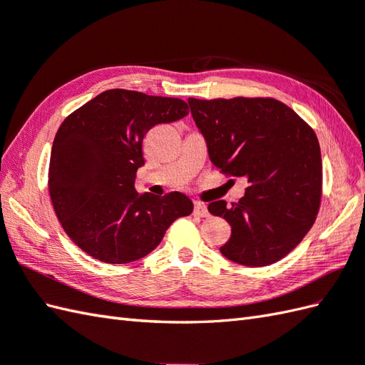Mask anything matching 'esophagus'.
<instances>
[{"label":"esophagus","instance_id":"obj_1","mask_svg":"<svg viewBox=\"0 0 365 365\" xmlns=\"http://www.w3.org/2000/svg\"><path fill=\"white\" fill-rule=\"evenodd\" d=\"M194 216H199V217H207L208 216V210H207V205L205 203H200V202H196L194 203Z\"/></svg>","mask_w":365,"mask_h":365}]
</instances>
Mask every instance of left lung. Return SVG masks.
I'll return each instance as SVG.
<instances>
[{
    "label": "left lung",
    "instance_id": "1",
    "mask_svg": "<svg viewBox=\"0 0 365 365\" xmlns=\"http://www.w3.org/2000/svg\"><path fill=\"white\" fill-rule=\"evenodd\" d=\"M188 104L211 163L249 183L232 207L225 200L208 205L232 227L221 253L249 267L274 264L297 247L319 213L322 157L314 130L272 98H190Z\"/></svg>",
    "mask_w": 365,
    "mask_h": 365
}]
</instances>
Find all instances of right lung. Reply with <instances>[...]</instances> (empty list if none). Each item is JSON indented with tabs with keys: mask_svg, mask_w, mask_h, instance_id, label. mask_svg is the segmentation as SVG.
<instances>
[{
	"mask_svg": "<svg viewBox=\"0 0 365 365\" xmlns=\"http://www.w3.org/2000/svg\"><path fill=\"white\" fill-rule=\"evenodd\" d=\"M186 115L182 99L113 88L65 118L51 149L49 196L65 233L87 255L110 264L137 261L175 219L192 213L182 192L135 190L144 135Z\"/></svg>",
	"mask_w": 365,
	"mask_h": 365,
	"instance_id": "add662e5",
	"label": "right lung"
}]
</instances>
